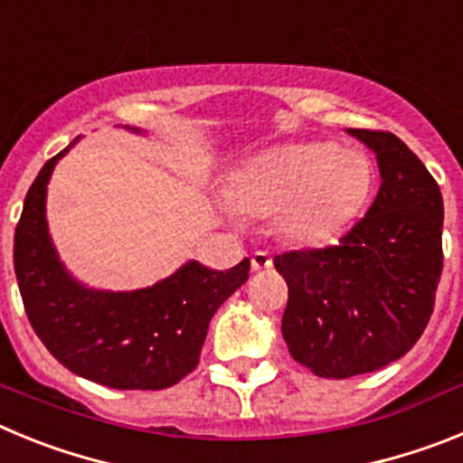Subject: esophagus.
<instances>
[{
    "label": "esophagus",
    "instance_id": "obj_1",
    "mask_svg": "<svg viewBox=\"0 0 463 463\" xmlns=\"http://www.w3.org/2000/svg\"><path fill=\"white\" fill-rule=\"evenodd\" d=\"M250 267L252 271H267L273 267V257L267 250H257L250 260Z\"/></svg>",
    "mask_w": 463,
    "mask_h": 463
}]
</instances>
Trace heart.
<instances>
[{
    "label": "heart",
    "mask_w": 463,
    "mask_h": 463,
    "mask_svg": "<svg viewBox=\"0 0 463 463\" xmlns=\"http://www.w3.org/2000/svg\"><path fill=\"white\" fill-rule=\"evenodd\" d=\"M371 187L369 162L331 143L288 146L255 157L232 183V199L250 215H278L292 243L320 245L353 222Z\"/></svg>",
    "instance_id": "obj_1"
}]
</instances>
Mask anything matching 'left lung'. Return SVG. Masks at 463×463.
<instances>
[{
	"label": "left lung",
	"mask_w": 463,
	"mask_h": 463,
	"mask_svg": "<svg viewBox=\"0 0 463 463\" xmlns=\"http://www.w3.org/2000/svg\"><path fill=\"white\" fill-rule=\"evenodd\" d=\"M375 153V202L338 245L276 255L289 289L282 338L320 378H353L396 362L420 341L443 271V196L392 132L347 129Z\"/></svg>",
	"instance_id": "8db88e82"
}]
</instances>
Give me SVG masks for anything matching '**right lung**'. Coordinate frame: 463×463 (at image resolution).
I'll return each mask as SVG.
<instances>
[{"instance_id":"right-lung-1","label":"right lung","mask_w":463,"mask_h":463,"mask_svg":"<svg viewBox=\"0 0 463 463\" xmlns=\"http://www.w3.org/2000/svg\"><path fill=\"white\" fill-rule=\"evenodd\" d=\"M71 146L39 171L15 227L14 267L24 313L71 373L113 390H166L196 369L211 317L248 280L250 260L229 271L187 261L134 292L80 285L57 257L46 222L48 181Z\"/></svg>"}]
</instances>
